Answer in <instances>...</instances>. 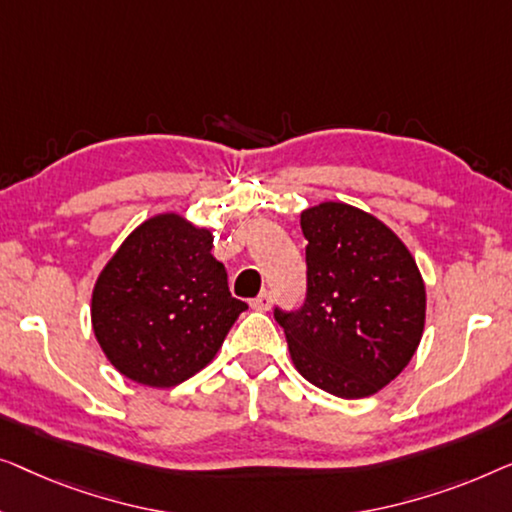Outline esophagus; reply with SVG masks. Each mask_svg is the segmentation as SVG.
<instances>
[{"instance_id": "esophagus-1", "label": "esophagus", "mask_w": 512, "mask_h": 512, "mask_svg": "<svg viewBox=\"0 0 512 512\" xmlns=\"http://www.w3.org/2000/svg\"><path fill=\"white\" fill-rule=\"evenodd\" d=\"M271 301H273L271 292H262V294H259V297H255L253 301H250V306L257 308V311H269Z\"/></svg>"}]
</instances>
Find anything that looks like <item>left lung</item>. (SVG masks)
Listing matches in <instances>:
<instances>
[{
  "label": "left lung",
  "instance_id": "obj_1",
  "mask_svg": "<svg viewBox=\"0 0 512 512\" xmlns=\"http://www.w3.org/2000/svg\"><path fill=\"white\" fill-rule=\"evenodd\" d=\"M306 301L276 308L287 348L308 383L341 399L390 385L415 355L424 331L422 273L385 222L341 201L301 211Z\"/></svg>",
  "mask_w": 512,
  "mask_h": 512
}]
</instances>
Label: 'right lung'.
Listing matches in <instances>:
<instances>
[{
  "instance_id": "add662e5",
  "label": "right lung",
  "mask_w": 512,
  "mask_h": 512,
  "mask_svg": "<svg viewBox=\"0 0 512 512\" xmlns=\"http://www.w3.org/2000/svg\"><path fill=\"white\" fill-rule=\"evenodd\" d=\"M211 248V229L160 213L106 262L90 315L97 343L122 376L174 387L218 355L248 306L229 294L227 271Z\"/></svg>"
}]
</instances>
